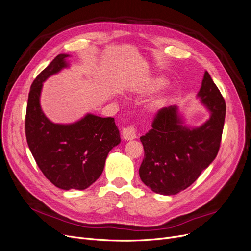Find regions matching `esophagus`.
I'll return each mask as SVG.
<instances>
[{
	"label": "esophagus",
	"mask_w": 251,
	"mask_h": 251,
	"mask_svg": "<svg viewBox=\"0 0 251 251\" xmlns=\"http://www.w3.org/2000/svg\"><path fill=\"white\" fill-rule=\"evenodd\" d=\"M122 135L125 140H132L136 138V128L133 125H130L123 129Z\"/></svg>",
	"instance_id": "1"
}]
</instances>
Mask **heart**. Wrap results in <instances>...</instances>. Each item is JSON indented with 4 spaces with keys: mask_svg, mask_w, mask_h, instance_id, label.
<instances>
[{
    "mask_svg": "<svg viewBox=\"0 0 251 251\" xmlns=\"http://www.w3.org/2000/svg\"><path fill=\"white\" fill-rule=\"evenodd\" d=\"M165 80L163 78H152V79H149L146 82H143L140 87L138 88V91L142 95H147V94H151V92H153L155 90H157L159 88H161L163 85H165ZM162 102L161 100H156L153 101V107H157L160 103Z\"/></svg>",
    "mask_w": 251,
    "mask_h": 251,
    "instance_id": "1",
    "label": "heart"
}]
</instances>
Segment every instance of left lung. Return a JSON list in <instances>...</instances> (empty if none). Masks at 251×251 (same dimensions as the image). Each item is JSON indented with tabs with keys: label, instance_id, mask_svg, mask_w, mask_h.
Masks as SVG:
<instances>
[{
	"label": "left lung",
	"instance_id": "1",
	"mask_svg": "<svg viewBox=\"0 0 251 251\" xmlns=\"http://www.w3.org/2000/svg\"><path fill=\"white\" fill-rule=\"evenodd\" d=\"M210 112L200 127H187L176 105L156 113L151 129L140 137L144 157L141 181L153 192L174 195L189 187L216 159L225 122L226 103L207 71L197 94Z\"/></svg>",
	"mask_w": 251,
	"mask_h": 251
}]
</instances>
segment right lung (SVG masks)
Wrapping results in <instances>:
<instances>
[{
    "mask_svg": "<svg viewBox=\"0 0 251 251\" xmlns=\"http://www.w3.org/2000/svg\"><path fill=\"white\" fill-rule=\"evenodd\" d=\"M60 54L31 84L25 117L29 150L43 174L58 188L83 190L101 175L110 151L121 141L114 118L92 114L72 124H56L44 114L39 98L43 82L69 64Z\"/></svg>",
    "mask_w": 251,
    "mask_h": 251,
    "instance_id": "1",
    "label": "right lung"
}]
</instances>
